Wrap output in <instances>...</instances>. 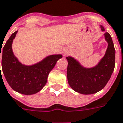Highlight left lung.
<instances>
[{
    "instance_id": "left-lung-1",
    "label": "left lung",
    "mask_w": 123,
    "mask_h": 123,
    "mask_svg": "<svg viewBox=\"0 0 123 123\" xmlns=\"http://www.w3.org/2000/svg\"><path fill=\"white\" fill-rule=\"evenodd\" d=\"M102 31L103 27L101 26ZM108 42L105 56L93 68H85L71 57H68L67 77L72 89L83 95L96 93L105 87L113 74L115 64V49L111 35L104 34Z\"/></svg>"
}]
</instances>
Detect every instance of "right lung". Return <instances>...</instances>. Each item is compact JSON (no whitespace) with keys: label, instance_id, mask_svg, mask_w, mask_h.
<instances>
[{"label":"right lung","instance_id":"right-lung-1","mask_svg":"<svg viewBox=\"0 0 123 123\" xmlns=\"http://www.w3.org/2000/svg\"><path fill=\"white\" fill-rule=\"evenodd\" d=\"M17 32L10 36L2 48V72L8 83L14 91L24 95H33L46 85L48 74L62 55H49L34 66L22 65L14 57L12 49V41ZM1 49L2 47L0 53Z\"/></svg>","mask_w":123,"mask_h":123}]
</instances>
